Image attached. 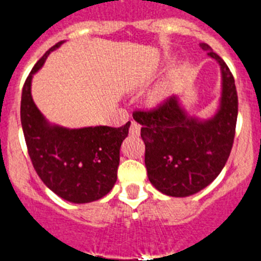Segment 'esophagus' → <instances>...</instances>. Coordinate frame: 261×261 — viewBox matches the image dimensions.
I'll return each instance as SVG.
<instances>
[{"label":"esophagus","instance_id":"esophagus-1","mask_svg":"<svg viewBox=\"0 0 261 261\" xmlns=\"http://www.w3.org/2000/svg\"><path fill=\"white\" fill-rule=\"evenodd\" d=\"M129 132L133 136H140V133H141V125L138 123H136V121H132L130 128H129Z\"/></svg>","mask_w":261,"mask_h":261}]
</instances>
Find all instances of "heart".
Here are the masks:
<instances>
[{
  "mask_svg": "<svg viewBox=\"0 0 261 261\" xmlns=\"http://www.w3.org/2000/svg\"><path fill=\"white\" fill-rule=\"evenodd\" d=\"M166 95H167V90H166L165 87H161V89H158L155 91V94H154V98L158 99V100H161V99L166 98Z\"/></svg>",
  "mask_w": 261,
  "mask_h": 261,
  "instance_id": "obj_1",
  "label": "heart"
}]
</instances>
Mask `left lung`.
I'll use <instances>...</instances> for the list:
<instances>
[{
	"instance_id": "obj_1",
	"label": "left lung",
	"mask_w": 261,
	"mask_h": 261,
	"mask_svg": "<svg viewBox=\"0 0 261 261\" xmlns=\"http://www.w3.org/2000/svg\"><path fill=\"white\" fill-rule=\"evenodd\" d=\"M200 47L221 68L222 94L214 116H191L176 95L154 110L133 114L142 125L147 177L159 192L172 197H187L208 187L225 167L234 142L238 117L234 77L206 43Z\"/></svg>"
}]
</instances>
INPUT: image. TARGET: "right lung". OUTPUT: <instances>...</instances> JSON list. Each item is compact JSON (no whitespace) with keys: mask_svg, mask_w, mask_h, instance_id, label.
Instances as JSON below:
<instances>
[{"mask_svg":"<svg viewBox=\"0 0 261 261\" xmlns=\"http://www.w3.org/2000/svg\"><path fill=\"white\" fill-rule=\"evenodd\" d=\"M53 45L32 68L22 90L20 121L27 150L43 183L61 199L85 204L102 199L117 179L120 146L130 121L120 128L86 126L69 129L50 124L31 95L32 77L44 65Z\"/></svg>","mask_w":261,"mask_h":261,"instance_id":"1","label":"right lung"}]
</instances>
